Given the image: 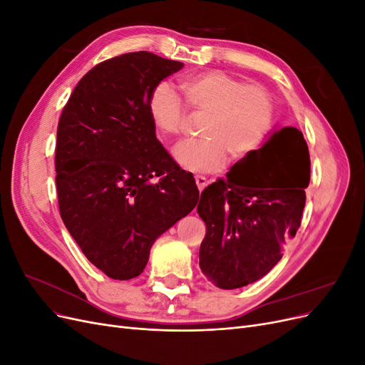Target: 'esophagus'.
Returning a JSON list of instances; mask_svg holds the SVG:
<instances>
[{"label":"esophagus","mask_w":365,"mask_h":365,"mask_svg":"<svg viewBox=\"0 0 365 365\" xmlns=\"http://www.w3.org/2000/svg\"><path fill=\"white\" fill-rule=\"evenodd\" d=\"M195 181H196V185H197V189H200V192H202L205 187L208 185V180L205 178V176H202V175H196L195 176Z\"/></svg>","instance_id":"obj_1"}]
</instances>
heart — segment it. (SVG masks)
<instances>
[{
    "label": "heart",
    "instance_id": "heart-1",
    "mask_svg": "<svg viewBox=\"0 0 365 365\" xmlns=\"http://www.w3.org/2000/svg\"><path fill=\"white\" fill-rule=\"evenodd\" d=\"M185 105L204 113L197 134L201 138L181 143L173 158L182 169L210 173L225 164L227 155L237 161L256 150L272 126L274 106L269 93L260 85L242 83L224 71H204L180 82ZM148 113L163 140L180 135L185 111L180 97L168 83L153 88Z\"/></svg>",
    "mask_w": 365,
    "mask_h": 365
}]
</instances>
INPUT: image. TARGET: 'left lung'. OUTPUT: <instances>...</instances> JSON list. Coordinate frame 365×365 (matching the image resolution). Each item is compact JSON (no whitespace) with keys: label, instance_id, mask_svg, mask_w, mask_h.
Wrapping results in <instances>:
<instances>
[{"label":"left lung","instance_id":"left-lung-1","mask_svg":"<svg viewBox=\"0 0 365 365\" xmlns=\"http://www.w3.org/2000/svg\"><path fill=\"white\" fill-rule=\"evenodd\" d=\"M311 180L303 134L286 126L237 161L201 193L197 215L207 227L200 267L220 289H236L267 275L300 228Z\"/></svg>","mask_w":365,"mask_h":365}]
</instances>
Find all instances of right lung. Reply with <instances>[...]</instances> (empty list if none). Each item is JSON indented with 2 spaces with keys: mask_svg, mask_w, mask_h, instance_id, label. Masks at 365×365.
Segmentation results:
<instances>
[{
  "mask_svg": "<svg viewBox=\"0 0 365 365\" xmlns=\"http://www.w3.org/2000/svg\"><path fill=\"white\" fill-rule=\"evenodd\" d=\"M182 67L149 51L121 54L88 71L62 109L54 158L61 217L86 259L115 280L140 275L153 242L200 200L148 113L153 88Z\"/></svg>",
  "mask_w": 365,
  "mask_h": 365,
  "instance_id": "add662e5",
  "label": "right lung"
}]
</instances>
